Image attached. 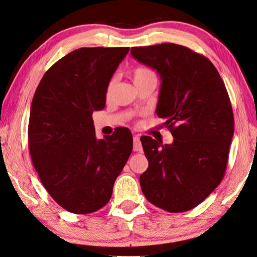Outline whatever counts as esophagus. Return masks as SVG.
Segmentation results:
<instances>
[{"mask_svg": "<svg viewBox=\"0 0 257 257\" xmlns=\"http://www.w3.org/2000/svg\"><path fill=\"white\" fill-rule=\"evenodd\" d=\"M133 149L134 151H138V153H141L142 151V145L140 141V136H134L133 138Z\"/></svg>", "mask_w": 257, "mask_h": 257, "instance_id": "1", "label": "esophagus"}]
</instances>
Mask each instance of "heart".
Returning a JSON list of instances; mask_svg holds the SVG:
<instances>
[{"mask_svg": "<svg viewBox=\"0 0 257 257\" xmlns=\"http://www.w3.org/2000/svg\"><path fill=\"white\" fill-rule=\"evenodd\" d=\"M149 76H155L153 71L149 70V69H147V68H142V67H140V68H137L136 70L133 71V81L134 82L140 81V79H144V78H147V77H149ZM113 84H115V81H113V79H111V81L108 83L107 91H106L107 95H110L111 91L113 89Z\"/></svg>", "mask_w": 257, "mask_h": 257, "instance_id": "obj_1", "label": "heart"}]
</instances>
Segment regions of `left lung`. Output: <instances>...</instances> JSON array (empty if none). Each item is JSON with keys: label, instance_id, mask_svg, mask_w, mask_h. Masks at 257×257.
I'll return each instance as SVG.
<instances>
[{"label": "left lung", "instance_id": "8db88e82", "mask_svg": "<svg viewBox=\"0 0 257 257\" xmlns=\"http://www.w3.org/2000/svg\"><path fill=\"white\" fill-rule=\"evenodd\" d=\"M131 54L161 77L156 113L174 138L171 145L141 138L149 162L140 175L142 192L167 212L189 211L224 176L234 131L228 92L212 62L186 46H139Z\"/></svg>", "mask_w": 257, "mask_h": 257}]
</instances>
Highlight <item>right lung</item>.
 <instances>
[{
    "label": "right lung",
    "mask_w": 257,
    "mask_h": 257,
    "mask_svg": "<svg viewBox=\"0 0 257 257\" xmlns=\"http://www.w3.org/2000/svg\"><path fill=\"white\" fill-rule=\"evenodd\" d=\"M130 48H81L61 58L37 86L29 113L28 147L41 182L56 203L89 214L110 199L132 153L121 127L98 140L92 119L106 106V91Z\"/></svg>",
    "instance_id": "1"
}]
</instances>
